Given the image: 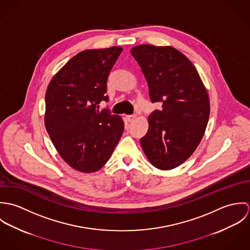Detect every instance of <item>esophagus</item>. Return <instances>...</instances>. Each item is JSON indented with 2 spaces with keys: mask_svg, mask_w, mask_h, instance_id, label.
I'll return each mask as SVG.
<instances>
[{
  "mask_svg": "<svg viewBox=\"0 0 250 250\" xmlns=\"http://www.w3.org/2000/svg\"><path fill=\"white\" fill-rule=\"evenodd\" d=\"M136 117H137V115H136V114H130V115H127V116H126V118L128 119V121H129V122L134 121V120L136 119Z\"/></svg>",
  "mask_w": 250,
  "mask_h": 250,
  "instance_id": "esophagus-1",
  "label": "esophagus"
}]
</instances>
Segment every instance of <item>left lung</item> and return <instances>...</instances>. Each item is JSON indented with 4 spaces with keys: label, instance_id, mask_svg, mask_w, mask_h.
<instances>
[{
    "label": "left lung",
    "instance_id": "obj_1",
    "mask_svg": "<svg viewBox=\"0 0 250 250\" xmlns=\"http://www.w3.org/2000/svg\"><path fill=\"white\" fill-rule=\"evenodd\" d=\"M149 88L150 100L162 109L148 117L141 139L143 151L157 168L169 170L187 161L201 142L210 115V100L190 61L170 46L143 44L131 49Z\"/></svg>",
    "mask_w": 250,
    "mask_h": 250
}]
</instances>
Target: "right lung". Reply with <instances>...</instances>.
I'll use <instances>...</instances> for the list:
<instances>
[{
	"label": "right lung",
	"instance_id": "obj_1",
	"mask_svg": "<svg viewBox=\"0 0 250 250\" xmlns=\"http://www.w3.org/2000/svg\"><path fill=\"white\" fill-rule=\"evenodd\" d=\"M121 47L80 52L51 80L45 95V127L61 157L72 168L91 173L110 158L123 131L122 118L96 109L108 101V74Z\"/></svg>",
	"mask_w": 250,
	"mask_h": 250
}]
</instances>
